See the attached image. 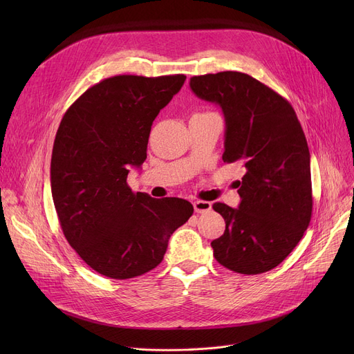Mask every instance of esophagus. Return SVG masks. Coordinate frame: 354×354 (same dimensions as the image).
<instances>
[{
	"instance_id": "esophagus-1",
	"label": "esophagus",
	"mask_w": 354,
	"mask_h": 354,
	"mask_svg": "<svg viewBox=\"0 0 354 354\" xmlns=\"http://www.w3.org/2000/svg\"><path fill=\"white\" fill-rule=\"evenodd\" d=\"M212 208V203L208 201H195L194 202V209L196 214H203V212H208Z\"/></svg>"
}]
</instances>
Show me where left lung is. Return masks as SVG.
I'll list each match as a JSON object with an SVG mask.
<instances>
[{"instance_id": "8db88e82", "label": "left lung", "mask_w": 354, "mask_h": 354, "mask_svg": "<svg viewBox=\"0 0 354 354\" xmlns=\"http://www.w3.org/2000/svg\"><path fill=\"white\" fill-rule=\"evenodd\" d=\"M195 95L221 106L225 118L222 160L241 167L236 209L215 202L225 232L211 247L216 261L239 274H261L283 263L311 219L310 152L292 106L239 71L194 76Z\"/></svg>"}]
</instances>
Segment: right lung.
<instances>
[{"label":"right lung","mask_w":354,"mask_h":354,"mask_svg":"<svg viewBox=\"0 0 354 354\" xmlns=\"http://www.w3.org/2000/svg\"><path fill=\"white\" fill-rule=\"evenodd\" d=\"M187 76L122 74L87 88L64 113L51 155V195L71 248L96 272L127 280L158 267L175 230L194 214L179 198L127 185L146 159L159 111Z\"/></svg>","instance_id":"1"}]
</instances>
